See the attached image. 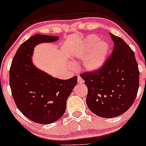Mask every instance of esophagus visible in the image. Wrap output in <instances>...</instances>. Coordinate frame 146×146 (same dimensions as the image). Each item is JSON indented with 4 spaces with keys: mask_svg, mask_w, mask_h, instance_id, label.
Instances as JSON below:
<instances>
[{
    "mask_svg": "<svg viewBox=\"0 0 146 146\" xmlns=\"http://www.w3.org/2000/svg\"><path fill=\"white\" fill-rule=\"evenodd\" d=\"M84 81L83 80L82 78H80V77L78 78V84H82V83H84Z\"/></svg>",
    "mask_w": 146,
    "mask_h": 146,
    "instance_id": "obj_1",
    "label": "esophagus"
}]
</instances>
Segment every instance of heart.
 <instances>
[{"label": "heart", "instance_id": "1", "mask_svg": "<svg viewBox=\"0 0 146 146\" xmlns=\"http://www.w3.org/2000/svg\"><path fill=\"white\" fill-rule=\"evenodd\" d=\"M110 46L105 40L96 35H90L78 47H73L70 54L74 59L84 60V67L89 72L99 70L103 66L108 54Z\"/></svg>", "mask_w": 146, "mask_h": 146}]
</instances>
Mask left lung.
Segmentation results:
<instances>
[{
	"mask_svg": "<svg viewBox=\"0 0 146 146\" xmlns=\"http://www.w3.org/2000/svg\"><path fill=\"white\" fill-rule=\"evenodd\" d=\"M110 35L113 42L111 56L100 70L80 75L88 87V107L104 118L125 113L133 104L139 88L134 52L121 38Z\"/></svg>",
	"mask_w": 146,
	"mask_h": 146,
	"instance_id": "8db88e82",
	"label": "left lung"
}]
</instances>
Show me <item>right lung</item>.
Wrapping results in <instances>:
<instances>
[{
	"instance_id": "right-lung-1",
	"label": "right lung",
	"mask_w": 146,
	"mask_h": 146,
	"mask_svg": "<svg viewBox=\"0 0 146 146\" xmlns=\"http://www.w3.org/2000/svg\"><path fill=\"white\" fill-rule=\"evenodd\" d=\"M58 36L35 35L20 46L10 69V86L15 104L24 115L34 122L50 124L62 116L66 100L77 84V76L54 78L33 62L34 48L53 42Z\"/></svg>"
}]
</instances>
